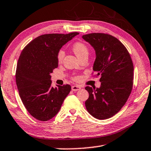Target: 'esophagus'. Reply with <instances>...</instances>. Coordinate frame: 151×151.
<instances>
[{
    "mask_svg": "<svg viewBox=\"0 0 151 151\" xmlns=\"http://www.w3.org/2000/svg\"><path fill=\"white\" fill-rule=\"evenodd\" d=\"M81 88V87L78 85H73L72 86V90L73 91H76L79 90Z\"/></svg>",
    "mask_w": 151,
    "mask_h": 151,
    "instance_id": "esophagus-1",
    "label": "esophagus"
}]
</instances>
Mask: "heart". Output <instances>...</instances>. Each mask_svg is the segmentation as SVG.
I'll return each instance as SVG.
<instances>
[{
	"instance_id": "heart-1",
	"label": "heart",
	"mask_w": 151,
	"mask_h": 151,
	"mask_svg": "<svg viewBox=\"0 0 151 151\" xmlns=\"http://www.w3.org/2000/svg\"><path fill=\"white\" fill-rule=\"evenodd\" d=\"M73 50L74 53H75L76 56L78 57V58L81 56H83V55L88 54V53L87 47L84 44L81 42L75 43L73 46ZM64 55H65V53H64L63 50H60L58 52V55H57V60H58V63H62V61H63V60L64 58ZM76 79H77V78H76Z\"/></svg>"
}]
</instances>
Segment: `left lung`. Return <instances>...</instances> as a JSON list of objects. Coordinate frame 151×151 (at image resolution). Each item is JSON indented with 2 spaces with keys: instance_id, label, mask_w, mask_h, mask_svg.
I'll return each instance as SVG.
<instances>
[{
  "instance_id": "1",
  "label": "left lung",
  "mask_w": 151,
  "mask_h": 151,
  "mask_svg": "<svg viewBox=\"0 0 151 151\" xmlns=\"http://www.w3.org/2000/svg\"><path fill=\"white\" fill-rule=\"evenodd\" d=\"M82 38L95 50L93 70L100 76L101 82L99 88L85 87L89 94L86 108L97 119L111 118L124 106L132 89L131 57L122 42L111 35L93 33Z\"/></svg>"
}]
</instances>
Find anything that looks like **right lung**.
Returning a JSON list of instances; mask_svg holds the SVG:
<instances>
[{
  "label": "right lung",
  "instance_id": "right-lung-1",
  "mask_svg": "<svg viewBox=\"0 0 151 151\" xmlns=\"http://www.w3.org/2000/svg\"><path fill=\"white\" fill-rule=\"evenodd\" d=\"M78 34L42 35L29 43L21 52L16 70L17 86L24 106L38 120L54 118L70 91L69 85L52 87L50 74L58 66L60 50Z\"/></svg>",
  "mask_w": 151,
  "mask_h": 151
}]
</instances>
